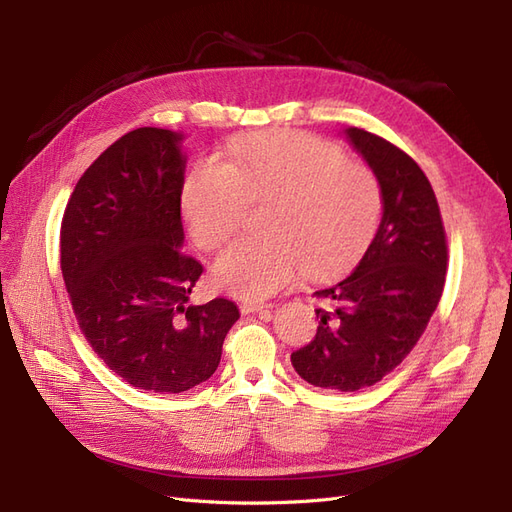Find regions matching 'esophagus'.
Returning <instances> with one entry per match:
<instances>
[{"instance_id":"esophagus-1","label":"esophagus","mask_w":512,"mask_h":512,"mask_svg":"<svg viewBox=\"0 0 512 512\" xmlns=\"http://www.w3.org/2000/svg\"><path fill=\"white\" fill-rule=\"evenodd\" d=\"M265 307H271V305L258 303V301H243V303L239 305L241 314H254V312H260V309H265Z\"/></svg>"}]
</instances>
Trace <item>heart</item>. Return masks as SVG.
I'll use <instances>...</instances> for the list:
<instances>
[{
	"instance_id": "obj_1",
	"label": "heart",
	"mask_w": 512,
	"mask_h": 512,
	"mask_svg": "<svg viewBox=\"0 0 512 512\" xmlns=\"http://www.w3.org/2000/svg\"><path fill=\"white\" fill-rule=\"evenodd\" d=\"M265 203V235L230 243L215 258V286L265 299L301 271L331 275L363 252L382 215L374 168L322 138L275 130L235 143L226 162H196L183 185V215L203 250L228 241L247 205Z\"/></svg>"
}]
</instances>
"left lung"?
I'll list each match as a JSON object with an SVG mask.
<instances>
[{"instance_id":"left-lung-1","label":"left lung","mask_w":512,"mask_h":512,"mask_svg":"<svg viewBox=\"0 0 512 512\" xmlns=\"http://www.w3.org/2000/svg\"><path fill=\"white\" fill-rule=\"evenodd\" d=\"M346 136L382 185V222L342 280L314 292L318 331L290 354L309 384L352 393L380 382L425 333L444 290L448 247L438 198L406 151L367 130Z\"/></svg>"}]
</instances>
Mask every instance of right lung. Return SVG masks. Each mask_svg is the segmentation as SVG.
I'll return each mask as SVG.
<instances>
[{
	"mask_svg": "<svg viewBox=\"0 0 512 512\" xmlns=\"http://www.w3.org/2000/svg\"><path fill=\"white\" fill-rule=\"evenodd\" d=\"M181 134L138 128L91 164L59 232L61 273L76 322L119 378L183 393L213 376L237 305H190L203 265L181 250Z\"/></svg>",
	"mask_w": 512,
	"mask_h": 512,
	"instance_id": "right-lung-1",
	"label": "right lung"
}]
</instances>
